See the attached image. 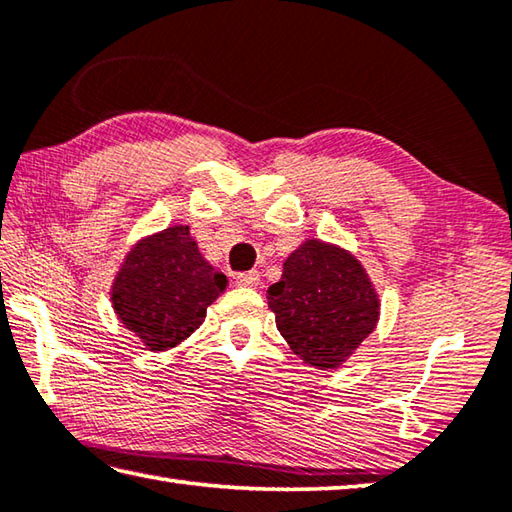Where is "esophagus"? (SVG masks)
<instances>
[{"label":"esophagus","instance_id":"esophagus-1","mask_svg":"<svg viewBox=\"0 0 512 512\" xmlns=\"http://www.w3.org/2000/svg\"><path fill=\"white\" fill-rule=\"evenodd\" d=\"M236 283L240 285V287H258L260 285V274L258 272H243V274H238L236 276Z\"/></svg>","mask_w":512,"mask_h":512}]
</instances>
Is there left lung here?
<instances>
[{"instance_id": "left-lung-1", "label": "left lung", "mask_w": 512, "mask_h": 512, "mask_svg": "<svg viewBox=\"0 0 512 512\" xmlns=\"http://www.w3.org/2000/svg\"><path fill=\"white\" fill-rule=\"evenodd\" d=\"M267 301L294 354L318 370L352 356L376 327L381 305L359 260L314 238L287 256Z\"/></svg>"}]
</instances>
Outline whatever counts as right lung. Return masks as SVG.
<instances>
[{"mask_svg": "<svg viewBox=\"0 0 512 512\" xmlns=\"http://www.w3.org/2000/svg\"><path fill=\"white\" fill-rule=\"evenodd\" d=\"M227 287L202 258L187 225H173L131 249L113 281V310L127 330L165 352L198 330L207 307Z\"/></svg>", "mask_w": 512, "mask_h": 512, "instance_id": "add662e5", "label": "right lung"}]
</instances>
